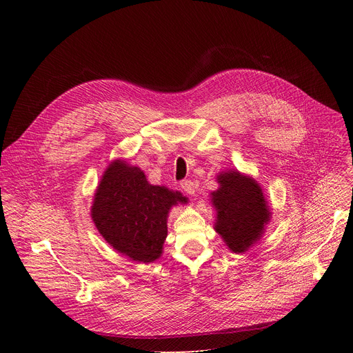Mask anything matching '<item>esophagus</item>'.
Listing matches in <instances>:
<instances>
[{
    "label": "esophagus",
    "mask_w": 353,
    "mask_h": 353,
    "mask_svg": "<svg viewBox=\"0 0 353 353\" xmlns=\"http://www.w3.org/2000/svg\"><path fill=\"white\" fill-rule=\"evenodd\" d=\"M180 186H181V189L184 190V193H188V194H190V196H193L194 194V183L192 181V180H183L181 183H180Z\"/></svg>",
    "instance_id": "1"
}]
</instances>
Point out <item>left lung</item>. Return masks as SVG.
<instances>
[{
  "label": "left lung",
  "instance_id": "8db88e82",
  "mask_svg": "<svg viewBox=\"0 0 353 353\" xmlns=\"http://www.w3.org/2000/svg\"><path fill=\"white\" fill-rule=\"evenodd\" d=\"M219 189L210 193L216 210L214 230L230 252H248L263 237L272 212L265 193L253 177L239 170L217 174Z\"/></svg>",
  "mask_w": 353,
  "mask_h": 353
}]
</instances>
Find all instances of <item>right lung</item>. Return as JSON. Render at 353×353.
<instances>
[{
  "label": "right lung",
  "instance_id": "obj_1",
  "mask_svg": "<svg viewBox=\"0 0 353 353\" xmlns=\"http://www.w3.org/2000/svg\"><path fill=\"white\" fill-rule=\"evenodd\" d=\"M186 203L180 192L150 184L140 167L116 159L96 189L91 219L114 250L132 261L153 263L163 253L170 209Z\"/></svg>",
  "mask_w": 353,
  "mask_h": 353
}]
</instances>
